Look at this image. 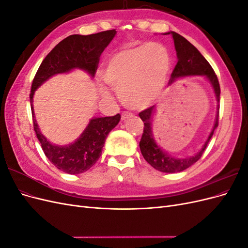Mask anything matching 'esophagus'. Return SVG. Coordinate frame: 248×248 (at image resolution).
<instances>
[{"instance_id":"34e87169","label":"esophagus","mask_w":248,"mask_h":248,"mask_svg":"<svg viewBox=\"0 0 248 248\" xmlns=\"http://www.w3.org/2000/svg\"><path fill=\"white\" fill-rule=\"evenodd\" d=\"M133 115L131 114V112H129V111H124V112H122V120H124V121H125V120L126 119H128V118H130V117H132Z\"/></svg>"}]
</instances>
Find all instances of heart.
<instances>
[{
  "label": "heart",
  "instance_id": "heart-1",
  "mask_svg": "<svg viewBox=\"0 0 248 248\" xmlns=\"http://www.w3.org/2000/svg\"><path fill=\"white\" fill-rule=\"evenodd\" d=\"M170 67L168 49L159 43H148L111 55L103 78L127 107L142 108L153 103L161 93Z\"/></svg>",
  "mask_w": 248,
  "mask_h": 248
}]
</instances>
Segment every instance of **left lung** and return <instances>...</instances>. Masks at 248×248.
Instances as JSON below:
<instances>
[{
    "mask_svg": "<svg viewBox=\"0 0 248 248\" xmlns=\"http://www.w3.org/2000/svg\"><path fill=\"white\" fill-rule=\"evenodd\" d=\"M171 34L172 39H174L175 48L177 51L178 62L175 66L174 70L171 72L170 84L175 78L187 77V76H205L208 80L211 82L214 89V93L216 96L217 101L220 100V86L218 78L209 64L207 60L202 56L201 52L194 47L192 44L186 40L183 36L179 35L175 32L166 33ZM155 110V106L150 107L142 111H140L139 116L144 122V132L140 141V148L141 155L144 156L145 160L153 167L155 170L163 171V172H178L189 168L194 162H197L204 153L205 149L207 148L210 139L212 138L214 130L218 126V118H219V108L217 111L216 121L214 124L213 129L210 133L208 140H206L205 145L202 146V150L196 155L191 157H186V158H175L170 155H168L166 152L162 151L160 147L157 146L156 141L154 140L152 134V115Z\"/></svg>",
    "mask_w": 248,
    "mask_h": 248,
    "instance_id": "obj_1",
    "label": "left lung"
}]
</instances>
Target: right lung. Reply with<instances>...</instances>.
I'll list each match as a JSON object with an SVG mask.
<instances>
[{
	"instance_id": "right-lung-1",
	"label": "right lung",
	"mask_w": 248,
	"mask_h": 248,
	"mask_svg": "<svg viewBox=\"0 0 248 248\" xmlns=\"http://www.w3.org/2000/svg\"><path fill=\"white\" fill-rule=\"evenodd\" d=\"M116 30H108L92 35H70L54 47L43 60L32 82L31 102L34 130L39 140L44 154L54 166L67 174H81L91 169L99 159L102 148L109 131L119 123L121 115L95 118L81 136L68 146H55L42 136L38 128L33 109L35 90L50 77L68 72L74 68L84 69L94 77L99 59L116 35Z\"/></svg>"
}]
</instances>
